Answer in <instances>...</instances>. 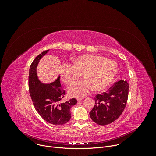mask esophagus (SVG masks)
<instances>
[{"label": "esophagus", "mask_w": 156, "mask_h": 156, "mask_svg": "<svg viewBox=\"0 0 156 156\" xmlns=\"http://www.w3.org/2000/svg\"><path fill=\"white\" fill-rule=\"evenodd\" d=\"M83 99V98H78L77 99V101H82Z\"/></svg>", "instance_id": "obj_1"}]
</instances>
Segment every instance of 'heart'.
Segmentation results:
<instances>
[{
  "instance_id": "1",
  "label": "heart",
  "mask_w": 156,
  "mask_h": 156,
  "mask_svg": "<svg viewBox=\"0 0 156 156\" xmlns=\"http://www.w3.org/2000/svg\"><path fill=\"white\" fill-rule=\"evenodd\" d=\"M118 71L115 62L94 54H83L73 58L72 65L63 64L60 71L62 81L66 85L74 83L80 76L84 80L71 86L69 94L83 98L91 91L101 92L112 84Z\"/></svg>"
}]
</instances>
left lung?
<instances>
[{"label": "left lung", "instance_id": "1", "mask_svg": "<svg viewBox=\"0 0 156 156\" xmlns=\"http://www.w3.org/2000/svg\"><path fill=\"white\" fill-rule=\"evenodd\" d=\"M129 84L120 80L108 92L96 95L95 105L90 112L92 120L100 125H107L116 120L126 104Z\"/></svg>", "mask_w": 156, "mask_h": 156}]
</instances>
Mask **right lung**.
Segmentation results:
<instances>
[{"mask_svg": "<svg viewBox=\"0 0 156 156\" xmlns=\"http://www.w3.org/2000/svg\"><path fill=\"white\" fill-rule=\"evenodd\" d=\"M49 51H45L38 55L30 65L29 91L35 109L40 116L51 124L62 125L70 120V109L77 101L72 98L65 102L58 103L65 95L60 83V76L50 83H44L39 80L37 66L41 59Z\"/></svg>", "mask_w": 156, "mask_h": 156, "instance_id": "obj_1", "label": "right lung"}]
</instances>
